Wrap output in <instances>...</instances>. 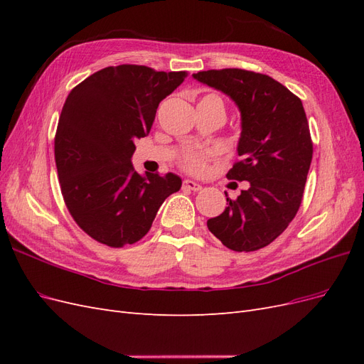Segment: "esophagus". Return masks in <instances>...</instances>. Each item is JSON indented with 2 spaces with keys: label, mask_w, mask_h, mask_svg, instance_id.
<instances>
[{
  "label": "esophagus",
  "mask_w": 364,
  "mask_h": 364,
  "mask_svg": "<svg viewBox=\"0 0 364 364\" xmlns=\"http://www.w3.org/2000/svg\"><path fill=\"white\" fill-rule=\"evenodd\" d=\"M183 186H185V188L191 190V191H200V190H202V185L196 183V182H193V181H188V179L183 181Z\"/></svg>",
  "instance_id": "esophagus-1"
}]
</instances>
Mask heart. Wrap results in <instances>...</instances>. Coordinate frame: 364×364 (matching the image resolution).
<instances>
[{
  "instance_id": "1",
  "label": "heart",
  "mask_w": 364,
  "mask_h": 364,
  "mask_svg": "<svg viewBox=\"0 0 364 364\" xmlns=\"http://www.w3.org/2000/svg\"><path fill=\"white\" fill-rule=\"evenodd\" d=\"M202 100H217V102L222 103V98L217 97V95H213V94L203 97ZM214 155H215L214 151H188V153H185V155L181 158L179 164H181V167L185 171L199 174V173L206 170L208 162L214 158Z\"/></svg>"
}]
</instances>
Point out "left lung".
<instances>
[{"label":"left lung","instance_id":"8db88e82","mask_svg":"<svg viewBox=\"0 0 364 364\" xmlns=\"http://www.w3.org/2000/svg\"><path fill=\"white\" fill-rule=\"evenodd\" d=\"M196 80L228 94L241 112L240 159L228 179L249 182L208 229L235 252L270 245L291 223L302 203L313 141L301 98L266 74L240 68L208 70Z\"/></svg>","mask_w":364,"mask_h":364}]
</instances>
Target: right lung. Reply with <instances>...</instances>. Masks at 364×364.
I'll return each mask as SVG.
<instances>
[{"mask_svg": "<svg viewBox=\"0 0 364 364\" xmlns=\"http://www.w3.org/2000/svg\"><path fill=\"white\" fill-rule=\"evenodd\" d=\"M186 75L124 63L94 73L65 100L54 136L60 191L74 222L98 243H136L162 202L181 190L179 176H139L130 158L159 103Z\"/></svg>", "mask_w": 364, "mask_h": 364, "instance_id": "right-lung-1", "label": "right lung"}]
</instances>
